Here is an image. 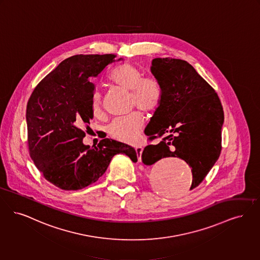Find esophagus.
<instances>
[{
    "mask_svg": "<svg viewBox=\"0 0 260 260\" xmlns=\"http://www.w3.org/2000/svg\"><path fill=\"white\" fill-rule=\"evenodd\" d=\"M135 151H136V154H137V156H138V160L141 161V155H142V152H143L142 146H136L135 147Z\"/></svg>",
    "mask_w": 260,
    "mask_h": 260,
    "instance_id": "34e87169",
    "label": "esophagus"
}]
</instances>
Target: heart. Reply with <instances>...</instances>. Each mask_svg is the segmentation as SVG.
I'll return each instance as SVG.
<instances>
[{"mask_svg":"<svg viewBox=\"0 0 260 260\" xmlns=\"http://www.w3.org/2000/svg\"><path fill=\"white\" fill-rule=\"evenodd\" d=\"M142 73L131 63H125L116 69L110 76L112 83L131 91L132 107L152 113L161 104V88L155 78L142 77ZM92 113L95 118L104 116L103 95L95 91L91 100ZM145 125V117L142 112L135 111L125 117L116 118L107 127L108 135L124 143H135L137 141Z\"/></svg>","mask_w":260,"mask_h":260,"instance_id":"obj_1","label":"heart"}]
</instances>
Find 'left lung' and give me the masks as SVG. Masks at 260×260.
<instances>
[{
    "instance_id": "obj_1",
    "label": "left lung",
    "mask_w": 260,
    "mask_h": 260,
    "mask_svg": "<svg viewBox=\"0 0 260 260\" xmlns=\"http://www.w3.org/2000/svg\"><path fill=\"white\" fill-rule=\"evenodd\" d=\"M151 73L162 99L144 133L150 140L162 138L156 145L146 146L142 161L151 166L168 156L184 159L191 167L192 189L220 154L222 106L215 90L184 60L153 59Z\"/></svg>"
}]
</instances>
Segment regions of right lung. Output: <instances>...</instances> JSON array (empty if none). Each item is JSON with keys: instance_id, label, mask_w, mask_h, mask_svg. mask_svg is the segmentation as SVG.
Wrapping results in <instances>:
<instances>
[{"instance_id": "add662e5", "label": "right lung", "mask_w": 260, "mask_h": 260, "mask_svg": "<svg viewBox=\"0 0 260 260\" xmlns=\"http://www.w3.org/2000/svg\"><path fill=\"white\" fill-rule=\"evenodd\" d=\"M113 54L75 55L48 73L27 104L26 121L31 159L43 177L64 190L87 187L104 175L112 157L125 154L134 162L132 146L105 138L95 147L83 144L93 115L91 100L98 77L115 60Z\"/></svg>"}]
</instances>
